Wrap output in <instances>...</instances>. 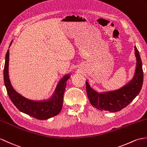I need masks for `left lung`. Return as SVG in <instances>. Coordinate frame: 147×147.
<instances>
[{
	"label": "left lung",
	"mask_w": 147,
	"mask_h": 147,
	"mask_svg": "<svg viewBox=\"0 0 147 147\" xmlns=\"http://www.w3.org/2000/svg\"><path fill=\"white\" fill-rule=\"evenodd\" d=\"M135 54L136 64L134 78L120 89L99 93L93 89L88 82L86 81L88 97L93 107L101 111L117 112L127 107L139 94L143 85V73L140 56L136 46Z\"/></svg>",
	"instance_id": "8db88e82"
}]
</instances>
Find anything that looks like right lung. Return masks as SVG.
Instances as JSON below:
<instances>
[{
	"label": "right lung",
	"mask_w": 147,
	"mask_h": 147,
	"mask_svg": "<svg viewBox=\"0 0 147 147\" xmlns=\"http://www.w3.org/2000/svg\"><path fill=\"white\" fill-rule=\"evenodd\" d=\"M13 40L10 44L11 46ZM9 49L5 55L4 69V80L7 91L11 100L18 110L38 120H47L59 113L63 107V96L66 86V81L70 78L67 74L57 84L53 96L49 100L34 101L22 96L12 87L9 76Z\"/></svg>",
	"instance_id": "right-lung-1"
}]
</instances>
